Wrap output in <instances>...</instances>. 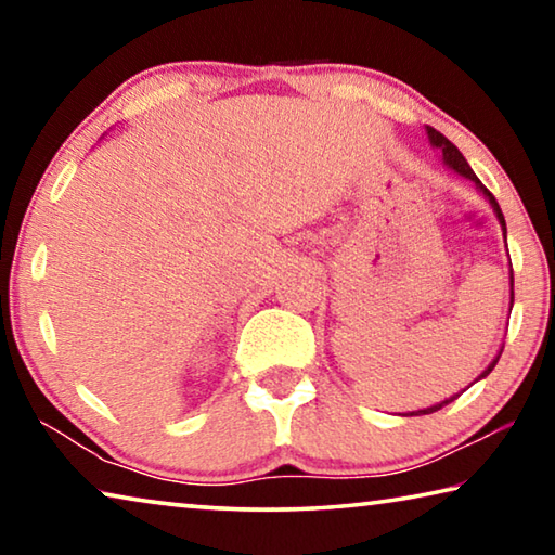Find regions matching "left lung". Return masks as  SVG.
<instances>
[{"label": "left lung", "instance_id": "1", "mask_svg": "<svg viewBox=\"0 0 555 555\" xmlns=\"http://www.w3.org/2000/svg\"><path fill=\"white\" fill-rule=\"evenodd\" d=\"M426 131H428L430 144H434L436 149H440V152H443V162H446L450 168H453V171H457L460 176H465V178H469V181H475L477 185H480V191L487 195V198H490L492 208H494V212H496V218H500V222H502V230H504V234H506V222H504V215H502V210H500V203H496V201H494V195H492L490 191H487V188L480 183V178H477L473 168H469V164L465 162V156L457 152V146H455L453 142H450V139H446L443 134H440V131H438V129H434V127H426ZM509 291H512V306H514V274H512V288H509ZM509 311H512V308H509ZM500 354H502V352H500ZM500 354H496V357H494V362L490 364V367H487V370L480 374V379H482V377H487V374H490V372L494 370V364H496V360H500ZM457 397H460V393H455V397H450V399H446V401L436 403V406H430V409L413 411L411 416H418V413H434V411H438V409H443L446 403H450V401L457 399Z\"/></svg>", "mask_w": 555, "mask_h": 555}]
</instances>
